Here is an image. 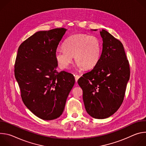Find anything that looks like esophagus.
I'll return each mask as SVG.
<instances>
[{
    "label": "esophagus",
    "instance_id": "1",
    "mask_svg": "<svg viewBox=\"0 0 146 146\" xmlns=\"http://www.w3.org/2000/svg\"><path fill=\"white\" fill-rule=\"evenodd\" d=\"M74 77H75V80H76V82H77L78 78H80V76L79 75H74Z\"/></svg>",
    "mask_w": 146,
    "mask_h": 146
}]
</instances>
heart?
Segmentation results:
<instances>
[{"mask_svg":"<svg viewBox=\"0 0 146 146\" xmlns=\"http://www.w3.org/2000/svg\"><path fill=\"white\" fill-rule=\"evenodd\" d=\"M62 50L56 52L55 58L62 69L68 68L73 56L78 66L84 69L94 68L100 56V41L95 36L86 34H76L68 38Z\"/></svg>","mask_w":146,"mask_h":146,"instance_id":"obj_1","label":"heart"}]
</instances>
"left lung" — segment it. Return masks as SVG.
<instances>
[{
    "mask_svg": "<svg viewBox=\"0 0 146 146\" xmlns=\"http://www.w3.org/2000/svg\"><path fill=\"white\" fill-rule=\"evenodd\" d=\"M100 34L103 40L100 59L92 70L78 80V84L82 90L88 114L95 118L104 119L121 106L129 80L130 68L121 41L105 29Z\"/></svg>",
    "mask_w": 146,
    "mask_h": 146,
    "instance_id": "8db88e82",
    "label": "left lung"
}]
</instances>
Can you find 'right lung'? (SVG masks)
<instances>
[{
	"label": "right lung",
	"mask_w": 146,
	"mask_h": 146,
	"mask_svg": "<svg viewBox=\"0 0 146 146\" xmlns=\"http://www.w3.org/2000/svg\"><path fill=\"white\" fill-rule=\"evenodd\" d=\"M66 31L61 28L38 31L18 49L14 74L22 100L32 113L44 120L60 116L75 82L72 74L56 70L55 54Z\"/></svg>",
	"instance_id": "obj_1"
}]
</instances>
